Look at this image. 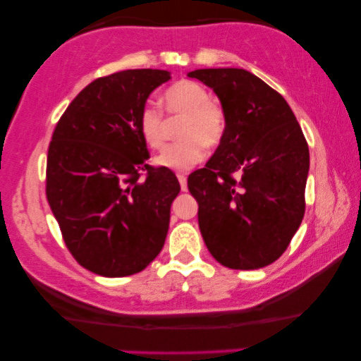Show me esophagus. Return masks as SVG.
<instances>
[{
	"mask_svg": "<svg viewBox=\"0 0 361 361\" xmlns=\"http://www.w3.org/2000/svg\"><path fill=\"white\" fill-rule=\"evenodd\" d=\"M177 179H179L180 189L185 192L187 190V176L184 174V172H179V174H177Z\"/></svg>",
	"mask_w": 361,
	"mask_h": 361,
	"instance_id": "obj_1",
	"label": "esophagus"
}]
</instances>
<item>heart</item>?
<instances>
[{
	"mask_svg": "<svg viewBox=\"0 0 361 361\" xmlns=\"http://www.w3.org/2000/svg\"><path fill=\"white\" fill-rule=\"evenodd\" d=\"M162 105L172 116H184L179 137L182 141L164 147L156 164L172 171H187L205 156V146L215 147L224 141L226 116L220 105L212 102L209 90L194 80H180L162 95ZM137 131L151 149H159L166 141V120L156 106H142L137 116Z\"/></svg>",
	"mask_w": 361,
	"mask_h": 361,
	"instance_id": "b5f03b06",
	"label": "heart"
}]
</instances>
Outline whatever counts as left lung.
<instances>
[{
	"mask_svg": "<svg viewBox=\"0 0 361 361\" xmlns=\"http://www.w3.org/2000/svg\"><path fill=\"white\" fill-rule=\"evenodd\" d=\"M226 133L187 187L199 204L210 255L231 269H258L288 248L304 219L309 146L288 102L245 68H199Z\"/></svg>",
	"mask_w": 361,
	"mask_h": 361,
	"instance_id": "8db88e82",
	"label": "left lung"
}]
</instances>
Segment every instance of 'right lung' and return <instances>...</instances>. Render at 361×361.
<instances>
[{"instance_id": "obj_1", "label": "right lung", "mask_w": 361, "mask_h": 361, "mask_svg": "<svg viewBox=\"0 0 361 361\" xmlns=\"http://www.w3.org/2000/svg\"><path fill=\"white\" fill-rule=\"evenodd\" d=\"M169 78L157 68L97 78L67 106L49 145L46 194L63 241L78 264L105 278L140 273L164 246L180 185L171 169L146 164L137 116Z\"/></svg>"}]
</instances>
